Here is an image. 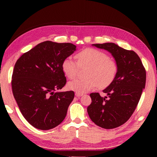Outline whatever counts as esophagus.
I'll list each match as a JSON object with an SVG mask.
<instances>
[{
    "mask_svg": "<svg viewBox=\"0 0 157 157\" xmlns=\"http://www.w3.org/2000/svg\"><path fill=\"white\" fill-rule=\"evenodd\" d=\"M75 95L77 97H81L83 95V94H81V93H78V92H76L75 93Z\"/></svg>",
    "mask_w": 157,
    "mask_h": 157,
    "instance_id": "34e87169",
    "label": "esophagus"
}]
</instances>
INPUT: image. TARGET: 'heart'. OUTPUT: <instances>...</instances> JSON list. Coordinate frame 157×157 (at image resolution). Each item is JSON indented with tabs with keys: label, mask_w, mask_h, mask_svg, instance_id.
Returning a JSON list of instances; mask_svg holds the SVG:
<instances>
[{
	"label": "heart",
	"mask_w": 157,
	"mask_h": 157,
	"mask_svg": "<svg viewBox=\"0 0 157 157\" xmlns=\"http://www.w3.org/2000/svg\"><path fill=\"white\" fill-rule=\"evenodd\" d=\"M77 62L71 57L63 59L62 68L64 75L72 79L78 74L79 67H87L84 79H77L68 84V88L78 93H86L98 88L108 87L114 81L118 73V66L116 61L109 57L102 50L88 48L76 55Z\"/></svg>",
	"instance_id": "obj_1"
}]
</instances>
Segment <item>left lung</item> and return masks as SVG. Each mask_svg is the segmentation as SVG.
Listing matches in <instances>:
<instances>
[{
  "label": "left lung",
  "instance_id": "1",
  "mask_svg": "<svg viewBox=\"0 0 157 157\" xmlns=\"http://www.w3.org/2000/svg\"><path fill=\"white\" fill-rule=\"evenodd\" d=\"M94 46L108 50L118 63L114 81L103 90L107 96L98 93L90 94L92 102L88 114L94 123L105 129H113L125 123L134 113L141 96L146 82V71L136 52L113 43L95 44Z\"/></svg>",
  "mask_w": 157,
  "mask_h": 157
}]
</instances>
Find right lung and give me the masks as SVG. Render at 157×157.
<instances>
[{"label":"right lung","mask_w":157,"mask_h":157,"mask_svg":"<svg viewBox=\"0 0 157 157\" xmlns=\"http://www.w3.org/2000/svg\"><path fill=\"white\" fill-rule=\"evenodd\" d=\"M75 50L73 44L46 41L25 52L16 62L13 95L23 117L35 128L52 129L65 118L75 94L56 91L66 83L62 62Z\"/></svg>","instance_id":"right-lung-1"}]
</instances>
